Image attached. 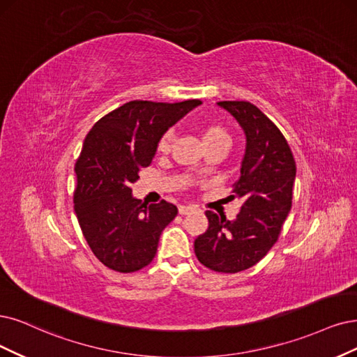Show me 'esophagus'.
<instances>
[{
	"mask_svg": "<svg viewBox=\"0 0 357 357\" xmlns=\"http://www.w3.org/2000/svg\"><path fill=\"white\" fill-rule=\"evenodd\" d=\"M178 210H179V215H190L191 212H194L195 207L194 206H179Z\"/></svg>",
	"mask_w": 357,
	"mask_h": 357,
	"instance_id": "obj_1",
	"label": "esophagus"
}]
</instances>
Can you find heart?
<instances>
[{
	"label": "heart",
	"instance_id": "obj_1",
	"mask_svg": "<svg viewBox=\"0 0 357 357\" xmlns=\"http://www.w3.org/2000/svg\"><path fill=\"white\" fill-rule=\"evenodd\" d=\"M203 137V142L204 145H210V144H216V142H229V135L225 128H222L220 125L216 123H208L203 128L202 132ZM172 141H174V134L170 130L165 132V134L160 137L157 142V151L166 154L170 151L172 147Z\"/></svg>",
	"mask_w": 357,
	"mask_h": 357
}]
</instances>
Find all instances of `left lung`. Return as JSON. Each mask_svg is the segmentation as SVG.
I'll use <instances>...</instances> for the list:
<instances>
[{"label": "left lung", "instance_id": "1", "mask_svg": "<svg viewBox=\"0 0 357 357\" xmlns=\"http://www.w3.org/2000/svg\"><path fill=\"white\" fill-rule=\"evenodd\" d=\"M245 135L241 176L232 199L243 200L234 220L207 210L208 228L197 236L194 252L206 268L236 273L255 266L278 240L293 203L296 162L281 130L248 101H219Z\"/></svg>", "mask_w": 357, "mask_h": 357}]
</instances>
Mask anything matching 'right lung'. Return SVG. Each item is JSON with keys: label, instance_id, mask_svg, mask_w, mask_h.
<instances>
[{"label": "right lung", "instance_id": "add662e5", "mask_svg": "<svg viewBox=\"0 0 357 357\" xmlns=\"http://www.w3.org/2000/svg\"><path fill=\"white\" fill-rule=\"evenodd\" d=\"M200 104L129 101L88 132L75 165L73 203L85 240L104 266L130 273L154 259L178 208L165 200L147 206L134 199L130 183L151 165L165 132Z\"/></svg>", "mask_w": 357, "mask_h": 357}]
</instances>
